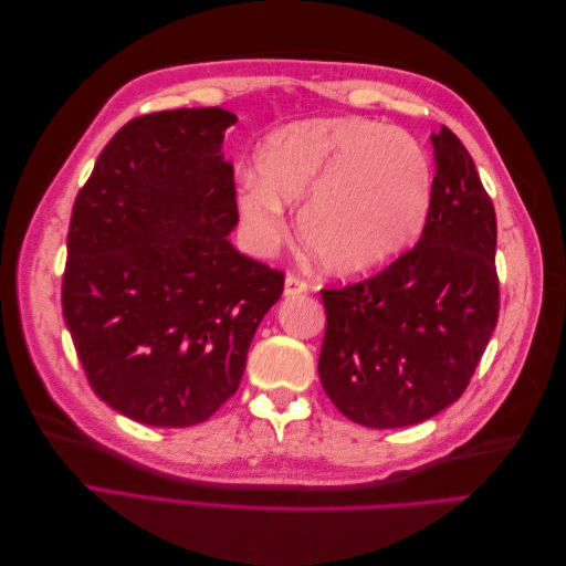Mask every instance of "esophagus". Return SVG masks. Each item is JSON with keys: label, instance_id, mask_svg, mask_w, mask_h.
Returning a JSON list of instances; mask_svg holds the SVG:
<instances>
[{"label": "esophagus", "instance_id": "esophagus-1", "mask_svg": "<svg viewBox=\"0 0 566 566\" xmlns=\"http://www.w3.org/2000/svg\"><path fill=\"white\" fill-rule=\"evenodd\" d=\"M306 290H310V283H306V281L300 279V276H295V273H290V276L285 279V295H287V297L302 295V293H306Z\"/></svg>", "mask_w": 566, "mask_h": 566}]
</instances>
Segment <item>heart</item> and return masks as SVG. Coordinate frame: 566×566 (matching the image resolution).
I'll use <instances>...</instances> for the list:
<instances>
[{
    "label": "heart",
    "mask_w": 566,
    "mask_h": 566,
    "mask_svg": "<svg viewBox=\"0 0 566 566\" xmlns=\"http://www.w3.org/2000/svg\"><path fill=\"white\" fill-rule=\"evenodd\" d=\"M262 177L241 184L243 224L271 250L285 233L283 200L297 202L300 233L335 273L389 262L420 233L432 200V167L413 136L368 117L306 119L269 136Z\"/></svg>",
    "instance_id": "b5f03b06"
}]
</instances>
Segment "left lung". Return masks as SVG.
Here are the masks:
<instances>
[{"label": "left lung", "mask_w": 566, "mask_h": 566, "mask_svg": "<svg viewBox=\"0 0 566 566\" xmlns=\"http://www.w3.org/2000/svg\"><path fill=\"white\" fill-rule=\"evenodd\" d=\"M432 146L437 175L416 248L366 281L321 290V385L339 413L375 430L458 401L499 323L493 202L449 127Z\"/></svg>", "instance_id": "obj_1"}]
</instances>
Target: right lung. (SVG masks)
I'll use <instances>...</instances> for the list:
<instances>
[{
	"label": "right lung",
	"instance_id": "1",
	"mask_svg": "<svg viewBox=\"0 0 566 566\" xmlns=\"http://www.w3.org/2000/svg\"><path fill=\"white\" fill-rule=\"evenodd\" d=\"M224 108L134 117L101 150L67 229L63 318L101 401L153 427L208 420L241 385L283 271L238 252Z\"/></svg>",
	"mask_w": 566,
	"mask_h": 566
}]
</instances>
